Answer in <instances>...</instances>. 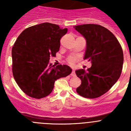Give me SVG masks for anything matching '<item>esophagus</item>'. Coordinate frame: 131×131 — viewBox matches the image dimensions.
Wrapping results in <instances>:
<instances>
[{
	"mask_svg": "<svg viewBox=\"0 0 131 131\" xmlns=\"http://www.w3.org/2000/svg\"><path fill=\"white\" fill-rule=\"evenodd\" d=\"M71 76H73V77H75V76L76 75V73H75V70L74 69H73V71L72 72H71Z\"/></svg>",
	"mask_w": 131,
	"mask_h": 131,
	"instance_id": "1",
	"label": "esophagus"
}]
</instances>
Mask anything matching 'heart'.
<instances>
[{"mask_svg":"<svg viewBox=\"0 0 131 131\" xmlns=\"http://www.w3.org/2000/svg\"><path fill=\"white\" fill-rule=\"evenodd\" d=\"M68 62H69V63H71V64H73L74 62H75V59L73 58H70L68 60Z\"/></svg>","mask_w":131,"mask_h":131,"instance_id":"obj_1","label":"heart"}]
</instances>
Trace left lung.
<instances>
[{
    "label": "left lung",
    "instance_id": "obj_1",
    "mask_svg": "<svg viewBox=\"0 0 131 131\" xmlns=\"http://www.w3.org/2000/svg\"><path fill=\"white\" fill-rule=\"evenodd\" d=\"M86 40L84 60L88 59L92 66L75 73L81 80L77 92L81 96L96 98L113 86L121 75L123 52L114 35L100 25L84 24L74 27Z\"/></svg>",
    "mask_w": 131,
    "mask_h": 131
}]
</instances>
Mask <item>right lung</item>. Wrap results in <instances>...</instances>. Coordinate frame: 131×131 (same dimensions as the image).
<instances>
[{
    "mask_svg": "<svg viewBox=\"0 0 131 131\" xmlns=\"http://www.w3.org/2000/svg\"><path fill=\"white\" fill-rule=\"evenodd\" d=\"M68 29L50 23H42L25 29L12 50L14 78L29 96L44 98L51 93L54 83L72 71L67 65L54 67L49 63L60 47V39Z\"/></svg>",
    "mask_w": 131,
    "mask_h": 131,
    "instance_id": "right-lung-1",
    "label": "right lung"
}]
</instances>
